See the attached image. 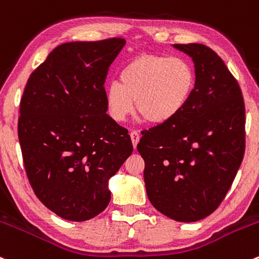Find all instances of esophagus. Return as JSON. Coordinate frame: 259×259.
<instances>
[{
  "label": "esophagus",
  "instance_id": "obj_1",
  "mask_svg": "<svg viewBox=\"0 0 259 259\" xmlns=\"http://www.w3.org/2000/svg\"><path fill=\"white\" fill-rule=\"evenodd\" d=\"M130 138H132V143L134 145V148H137L139 140H140V133L138 130H134V132L130 133Z\"/></svg>",
  "mask_w": 259,
  "mask_h": 259
}]
</instances>
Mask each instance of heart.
<instances>
[{
    "label": "heart",
    "mask_w": 259,
    "mask_h": 259,
    "mask_svg": "<svg viewBox=\"0 0 259 259\" xmlns=\"http://www.w3.org/2000/svg\"><path fill=\"white\" fill-rule=\"evenodd\" d=\"M196 70L184 57L143 54L122 67L120 81L105 87L108 113L115 121H125L134 111L151 124L172 120L194 93Z\"/></svg>",
    "instance_id": "obj_1"
}]
</instances>
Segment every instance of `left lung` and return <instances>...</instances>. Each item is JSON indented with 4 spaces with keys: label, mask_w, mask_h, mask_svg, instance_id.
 <instances>
[{
    "label": "left lung",
    "mask_w": 259,
    "mask_h": 259,
    "mask_svg": "<svg viewBox=\"0 0 259 259\" xmlns=\"http://www.w3.org/2000/svg\"><path fill=\"white\" fill-rule=\"evenodd\" d=\"M196 70L191 99L172 120L144 130L138 151L151 205L179 222L205 219L236 178L246 146L241 88L216 52L200 43L174 45Z\"/></svg>",
    "instance_id": "obj_1"
}]
</instances>
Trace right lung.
I'll return each mask as SVG.
<instances>
[{
  "label": "right lung",
  "mask_w": 259,
  "mask_h": 259,
  "mask_svg": "<svg viewBox=\"0 0 259 259\" xmlns=\"http://www.w3.org/2000/svg\"><path fill=\"white\" fill-rule=\"evenodd\" d=\"M122 38L54 48L28 78L18 139L40 202L68 221H87L110 201L109 179L132 155L125 127L107 114L104 83Z\"/></svg>",
  "instance_id": "add662e5"
}]
</instances>
